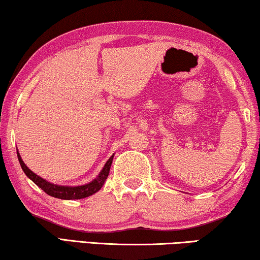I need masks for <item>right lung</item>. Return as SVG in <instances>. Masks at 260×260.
<instances>
[{
	"instance_id": "add662e5",
	"label": "right lung",
	"mask_w": 260,
	"mask_h": 260,
	"mask_svg": "<svg viewBox=\"0 0 260 260\" xmlns=\"http://www.w3.org/2000/svg\"><path fill=\"white\" fill-rule=\"evenodd\" d=\"M114 155L109 158L107 163L104 164L103 169L101 170L99 176H97L95 179H92L91 182L86 183L84 185L69 186V185H58V184L50 183L44 178H42V177L36 175L35 172H32L27 165L24 164V161L22 160L21 158L20 152L17 151L18 161H20L21 168L25 174V176H27L29 179H31L37 186L41 187V189H42L44 192L48 193L49 196H51V197H55V198H59V199H66V201H70V199H82V198L89 197V196H91L93 193H96L97 191H100L101 187L104 185V182L107 180L109 176V171H110L112 159H114Z\"/></svg>"
}]
</instances>
